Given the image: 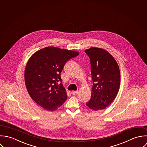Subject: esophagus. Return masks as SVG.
<instances>
[{"label":"esophagus","mask_w":147,"mask_h":147,"mask_svg":"<svg viewBox=\"0 0 147 147\" xmlns=\"http://www.w3.org/2000/svg\"><path fill=\"white\" fill-rule=\"evenodd\" d=\"M78 92L77 91H71V94H72L73 95H76V94H78Z\"/></svg>","instance_id":"esophagus-1"}]
</instances>
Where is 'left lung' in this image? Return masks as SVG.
<instances>
[{
  "mask_svg": "<svg viewBox=\"0 0 147 147\" xmlns=\"http://www.w3.org/2000/svg\"><path fill=\"white\" fill-rule=\"evenodd\" d=\"M90 59L92 80L91 96L86 105L98 111L109 106L117 96L120 82L117 62L103 49L91 48L85 50Z\"/></svg>",
  "mask_w": 147,
  "mask_h": 147,
  "instance_id": "8db88e82",
  "label": "left lung"
}]
</instances>
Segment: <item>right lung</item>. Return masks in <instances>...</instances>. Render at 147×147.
<instances>
[{
	"mask_svg": "<svg viewBox=\"0 0 147 147\" xmlns=\"http://www.w3.org/2000/svg\"><path fill=\"white\" fill-rule=\"evenodd\" d=\"M78 52L48 47L35 52L25 69V82L30 96L45 110L54 111L66 100L61 73Z\"/></svg>",
	"mask_w": 147,
	"mask_h": 147,
	"instance_id": "add662e5",
	"label": "right lung"
}]
</instances>
